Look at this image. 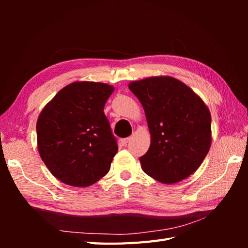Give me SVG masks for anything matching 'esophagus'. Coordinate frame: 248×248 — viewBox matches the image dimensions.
<instances>
[{"mask_svg":"<svg viewBox=\"0 0 248 248\" xmlns=\"http://www.w3.org/2000/svg\"><path fill=\"white\" fill-rule=\"evenodd\" d=\"M130 140H131V138H127V139H121V140H120V144L123 145V146H125V145H127V144L129 143Z\"/></svg>","mask_w":248,"mask_h":248,"instance_id":"obj_1","label":"esophagus"}]
</instances>
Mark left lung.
<instances>
[{"label": "left lung", "instance_id": "1", "mask_svg": "<svg viewBox=\"0 0 248 248\" xmlns=\"http://www.w3.org/2000/svg\"><path fill=\"white\" fill-rule=\"evenodd\" d=\"M143 105L151 134L148 151L140 157L147 175L162 183L191 176L211 146V115L186 84L154 77L129 84Z\"/></svg>", "mask_w": 248, "mask_h": 248}]
</instances>
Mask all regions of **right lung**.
Masks as SVG:
<instances>
[{
  "instance_id": "1",
  "label": "right lung",
  "mask_w": 248,
  "mask_h": 248,
  "mask_svg": "<svg viewBox=\"0 0 248 248\" xmlns=\"http://www.w3.org/2000/svg\"><path fill=\"white\" fill-rule=\"evenodd\" d=\"M113 92L103 83H71L39 115V155L52 175L68 186H89L109 170L118 145L103 109Z\"/></svg>"
}]
</instances>
